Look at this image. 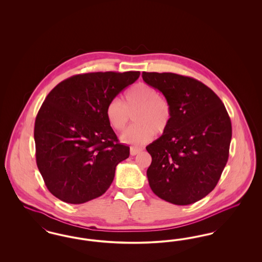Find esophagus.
Listing matches in <instances>:
<instances>
[{
    "label": "esophagus",
    "instance_id": "1",
    "mask_svg": "<svg viewBox=\"0 0 262 262\" xmlns=\"http://www.w3.org/2000/svg\"><path fill=\"white\" fill-rule=\"evenodd\" d=\"M142 151L141 148H137V147H134V146H130V155L132 156H135L138 153H140Z\"/></svg>",
    "mask_w": 262,
    "mask_h": 262
}]
</instances>
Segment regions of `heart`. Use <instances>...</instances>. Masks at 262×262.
I'll return each mask as SVG.
<instances>
[{
	"instance_id": "1",
	"label": "heart",
	"mask_w": 262,
	"mask_h": 262,
	"mask_svg": "<svg viewBox=\"0 0 262 262\" xmlns=\"http://www.w3.org/2000/svg\"><path fill=\"white\" fill-rule=\"evenodd\" d=\"M105 115L108 123L117 132L123 133L135 118L136 125L122 136V140L134 145L149 142L154 134L161 136L169 129L173 111L170 102L155 88L140 82L129 88L122 104L113 99L108 103Z\"/></svg>"
}]
</instances>
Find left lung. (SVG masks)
<instances>
[{"mask_svg":"<svg viewBox=\"0 0 262 262\" xmlns=\"http://www.w3.org/2000/svg\"><path fill=\"white\" fill-rule=\"evenodd\" d=\"M172 106L167 133L146 146L152 162V191L177 205L206 196L216 187L229 158L232 124L223 102L210 88L189 76L142 73Z\"/></svg>","mask_w":262,"mask_h":262,"instance_id":"1","label":"left lung"}]
</instances>
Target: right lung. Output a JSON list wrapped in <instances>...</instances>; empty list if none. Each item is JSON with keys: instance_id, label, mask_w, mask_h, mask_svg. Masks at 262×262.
<instances>
[{"instance_id": "obj_1", "label": "right lung", "mask_w": 262, "mask_h": 262, "mask_svg": "<svg viewBox=\"0 0 262 262\" xmlns=\"http://www.w3.org/2000/svg\"><path fill=\"white\" fill-rule=\"evenodd\" d=\"M139 75L88 73L71 76L51 90L36 116L34 140L39 172L54 196L80 204L110 187L129 147L119 141L105 110Z\"/></svg>"}]
</instances>
